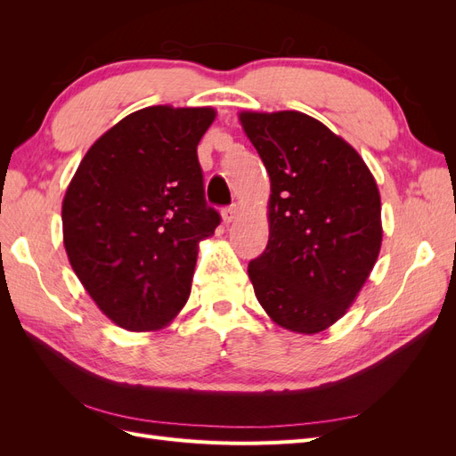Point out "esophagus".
Wrapping results in <instances>:
<instances>
[{"label":"esophagus","instance_id":"1","mask_svg":"<svg viewBox=\"0 0 456 456\" xmlns=\"http://www.w3.org/2000/svg\"><path fill=\"white\" fill-rule=\"evenodd\" d=\"M238 213H240V207H238V205L224 207V209H223V220H224V224H230L232 220L238 216Z\"/></svg>","mask_w":456,"mask_h":456}]
</instances>
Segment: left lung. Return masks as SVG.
<instances>
[{
    "label": "left lung",
    "instance_id": "8db88e82",
    "mask_svg": "<svg viewBox=\"0 0 456 456\" xmlns=\"http://www.w3.org/2000/svg\"><path fill=\"white\" fill-rule=\"evenodd\" d=\"M270 175V238L249 262L260 306L295 333L314 335L346 314L375 266L380 196L360 154L300 112H241Z\"/></svg>",
    "mask_w": 456,
    "mask_h": 456
}]
</instances>
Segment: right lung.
Returning a JSON list of instances; mask_svg holds the SVG:
<instances>
[{
	"label": "right lung",
	"instance_id": "1",
	"mask_svg": "<svg viewBox=\"0 0 456 456\" xmlns=\"http://www.w3.org/2000/svg\"><path fill=\"white\" fill-rule=\"evenodd\" d=\"M213 119V108L133 112L89 148L66 190V255L123 329H161L190 297L198 243L220 224L198 161Z\"/></svg>",
	"mask_w": 456,
	"mask_h": 456
}]
</instances>
